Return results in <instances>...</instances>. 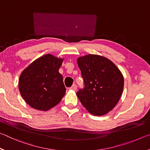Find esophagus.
<instances>
[{"label":"esophagus","mask_w":150,"mask_h":150,"mask_svg":"<svg viewBox=\"0 0 150 150\" xmlns=\"http://www.w3.org/2000/svg\"><path fill=\"white\" fill-rule=\"evenodd\" d=\"M77 86L75 84H74V85H73V86H72L71 87H70V88H69V90L75 91L76 89H77Z\"/></svg>","instance_id":"obj_1"}]
</instances>
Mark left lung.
<instances>
[{
    "mask_svg": "<svg viewBox=\"0 0 150 150\" xmlns=\"http://www.w3.org/2000/svg\"><path fill=\"white\" fill-rule=\"evenodd\" d=\"M85 87L77 96L91 114L103 116L117 105L124 88V77L113 62L105 57L88 54L77 60Z\"/></svg>",
    "mask_w": 150,
    "mask_h": 150,
    "instance_id": "obj_1",
    "label": "left lung"
}]
</instances>
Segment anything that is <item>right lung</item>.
Returning <instances> with one entry per match:
<instances>
[{
  "label": "right lung",
  "mask_w": 150,
  "mask_h": 150,
  "mask_svg": "<svg viewBox=\"0 0 150 150\" xmlns=\"http://www.w3.org/2000/svg\"><path fill=\"white\" fill-rule=\"evenodd\" d=\"M63 58L46 54L38 58L20 75L18 88L28 105L47 111L54 107L65 95L63 77L59 73Z\"/></svg>",
  "instance_id": "add662e5"
}]
</instances>
